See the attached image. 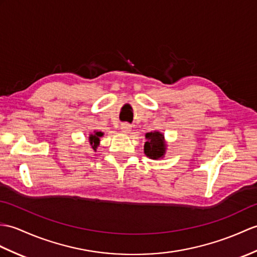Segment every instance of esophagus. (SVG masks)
<instances>
[{"instance_id":"1","label":"esophagus","mask_w":257,"mask_h":257,"mask_svg":"<svg viewBox=\"0 0 257 257\" xmlns=\"http://www.w3.org/2000/svg\"><path fill=\"white\" fill-rule=\"evenodd\" d=\"M120 130L122 134H129L131 131V124L124 122V123H121L120 124Z\"/></svg>"}]
</instances>
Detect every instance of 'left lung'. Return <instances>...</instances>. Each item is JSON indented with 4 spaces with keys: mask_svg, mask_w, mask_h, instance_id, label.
<instances>
[{
    "mask_svg": "<svg viewBox=\"0 0 257 257\" xmlns=\"http://www.w3.org/2000/svg\"><path fill=\"white\" fill-rule=\"evenodd\" d=\"M146 143L143 147L145 154L152 160H159L164 158L166 150H168V143L165 141L164 135L160 131H151L146 134Z\"/></svg>",
    "mask_w": 257,
    "mask_h": 257,
    "instance_id": "left-lung-1",
    "label": "left lung"
}]
</instances>
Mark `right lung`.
Instances as JSON below:
<instances>
[{
	"instance_id": "obj_1",
	"label": "right lung",
	"mask_w": 257,
	"mask_h": 257,
	"mask_svg": "<svg viewBox=\"0 0 257 257\" xmlns=\"http://www.w3.org/2000/svg\"><path fill=\"white\" fill-rule=\"evenodd\" d=\"M104 136V133H101V131H96L94 130L93 133L89 134L88 136V142H89V146H91V149L93 151L96 152L97 148L99 146V142H100V138Z\"/></svg>"
}]
</instances>
